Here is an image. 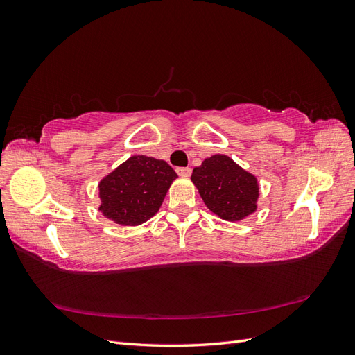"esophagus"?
<instances>
[{"mask_svg":"<svg viewBox=\"0 0 355 355\" xmlns=\"http://www.w3.org/2000/svg\"><path fill=\"white\" fill-rule=\"evenodd\" d=\"M176 173L182 178H188L191 175V168L189 167H176Z\"/></svg>","mask_w":355,"mask_h":355,"instance_id":"1","label":"esophagus"}]
</instances>
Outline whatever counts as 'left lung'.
Wrapping results in <instances>:
<instances>
[{
  "label": "left lung",
  "instance_id": "1",
  "mask_svg": "<svg viewBox=\"0 0 355 355\" xmlns=\"http://www.w3.org/2000/svg\"><path fill=\"white\" fill-rule=\"evenodd\" d=\"M191 180L198 188L206 206L225 220H241L256 210L259 187L227 155H213L192 171Z\"/></svg>",
  "mask_w": 355,
  "mask_h": 355
}]
</instances>
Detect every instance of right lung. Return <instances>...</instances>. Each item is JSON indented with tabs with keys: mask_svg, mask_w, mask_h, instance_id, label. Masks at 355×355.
I'll use <instances>...</instances> for the list:
<instances>
[{
	"mask_svg": "<svg viewBox=\"0 0 355 355\" xmlns=\"http://www.w3.org/2000/svg\"><path fill=\"white\" fill-rule=\"evenodd\" d=\"M176 171L166 161L135 155L103 178L99 184L103 216L135 227L158 211Z\"/></svg>",
	"mask_w": 355,
	"mask_h": 355,
	"instance_id": "add662e5",
	"label": "right lung"
}]
</instances>
